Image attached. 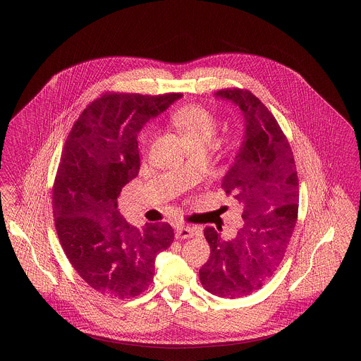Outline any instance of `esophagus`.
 <instances>
[{"label":"esophagus","mask_w":361,"mask_h":361,"mask_svg":"<svg viewBox=\"0 0 361 361\" xmlns=\"http://www.w3.org/2000/svg\"><path fill=\"white\" fill-rule=\"evenodd\" d=\"M197 235V230L196 227H190V226H177L176 227V238L177 240H187Z\"/></svg>","instance_id":"1"}]
</instances>
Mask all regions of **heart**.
I'll return each instance as SVG.
<instances>
[{"label":"heart","instance_id":"b5f03b06","mask_svg":"<svg viewBox=\"0 0 361 361\" xmlns=\"http://www.w3.org/2000/svg\"><path fill=\"white\" fill-rule=\"evenodd\" d=\"M172 121L189 143L209 142L218 127L215 115L199 104H188L178 108L173 112ZM152 137L153 128L147 127L140 135L142 146L147 147Z\"/></svg>","mask_w":361,"mask_h":361}]
</instances>
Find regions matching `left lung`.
I'll use <instances>...</instances> for the list:
<instances>
[{
    "label": "left lung",
    "instance_id": "8db88e82",
    "mask_svg": "<svg viewBox=\"0 0 361 361\" xmlns=\"http://www.w3.org/2000/svg\"><path fill=\"white\" fill-rule=\"evenodd\" d=\"M216 96L237 104L245 137L222 188L243 207V227L224 240L204 228L211 255L199 275L204 290L221 298H242L275 275L298 221L299 180L288 139L271 111L250 90L227 87Z\"/></svg>",
    "mask_w": 361,
    "mask_h": 361
}]
</instances>
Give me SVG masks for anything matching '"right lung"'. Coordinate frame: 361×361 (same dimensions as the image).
Masks as SVG:
<instances>
[{
	"label": "right lung",
	"instance_id": "1",
	"mask_svg": "<svg viewBox=\"0 0 361 361\" xmlns=\"http://www.w3.org/2000/svg\"><path fill=\"white\" fill-rule=\"evenodd\" d=\"M181 93H105L73 124L52 187L62 249L94 291L130 299L146 291L154 261L174 240L172 226L133 227L118 209L121 188L139 173L137 133Z\"/></svg>",
	"mask_w": 361,
	"mask_h": 361
}]
</instances>
